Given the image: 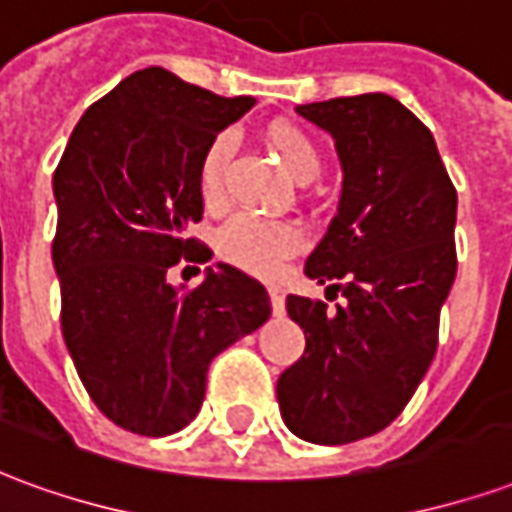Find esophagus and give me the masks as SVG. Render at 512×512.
Masks as SVG:
<instances>
[{
  "instance_id": "esophagus-1",
  "label": "esophagus",
  "mask_w": 512,
  "mask_h": 512,
  "mask_svg": "<svg viewBox=\"0 0 512 512\" xmlns=\"http://www.w3.org/2000/svg\"><path fill=\"white\" fill-rule=\"evenodd\" d=\"M268 296H271L274 315H285V293H282L279 288H268Z\"/></svg>"
}]
</instances>
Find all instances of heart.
I'll use <instances>...</instances> for the list:
<instances>
[{"label": "heart", "mask_w": 512, "mask_h": 512, "mask_svg": "<svg viewBox=\"0 0 512 512\" xmlns=\"http://www.w3.org/2000/svg\"><path fill=\"white\" fill-rule=\"evenodd\" d=\"M268 147L277 153L282 167L299 183H310L321 172V150L307 131L288 120H274L266 128ZM233 153V136H213L202 150L197 169V191L202 205L216 211L224 205V167ZM301 244V233L290 222L257 219L249 213L233 216L216 235V252L230 266H238L249 274H271L282 257H288Z\"/></svg>", "instance_id": "obj_1"}]
</instances>
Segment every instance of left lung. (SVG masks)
<instances>
[{
  "label": "left lung",
  "instance_id": "8db88e82",
  "mask_svg": "<svg viewBox=\"0 0 512 512\" xmlns=\"http://www.w3.org/2000/svg\"><path fill=\"white\" fill-rule=\"evenodd\" d=\"M334 139L343 191L307 257L310 279L337 282V310L288 296L307 348L277 381L282 419L312 444H348L406 408L439 345L455 282L458 194L428 128L392 95L296 106Z\"/></svg>",
  "mask_w": 512,
  "mask_h": 512
}]
</instances>
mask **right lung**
Masks as SVG:
<instances>
[{"label": "right lung", "instance_id": "add662e5", "mask_svg": "<svg viewBox=\"0 0 512 512\" xmlns=\"http://www.w3.org/2000/svg\"><path fill=\"white\" fill-rule=\"evenodd\" d=\"M252 106L145 68L84 112L54 172L62 337L95 406L139 436L186 428L213 356L271 315L266 288L227 263L194 290L167 279L180 257H211L186 238L202 150Z\"/></svg>", "mask_w": 512, "mask_h": 512}]
</instances>
